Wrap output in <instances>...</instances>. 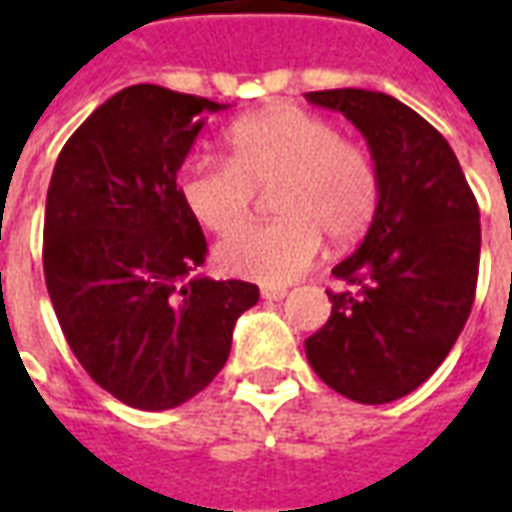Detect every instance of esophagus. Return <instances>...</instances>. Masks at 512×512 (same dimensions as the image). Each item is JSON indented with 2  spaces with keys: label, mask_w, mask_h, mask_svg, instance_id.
Here are the masks:
<instances>
[{
  "label": "esophagus",
  "mask_w": 512,
  "mask_h": 512,
  "mask_svg": "<svg viewBox=\"0 0 512 512\" xmlns=\"http://www.w3.org/2000/svg\"><path fill=\"white\" fill-rule=\"evenodd\" d=\"M260 296L266 301H279V299H285L288 296V290L285 288H263L260 290Z\"/></svg>",
  "instance_id": "1"
}]
</instances>
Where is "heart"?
<instances>
[{
	"mask_svg": "<svg viewBox=\"0 0 512 512\" xmlns=\"http://www.w3.org/2000/svg\"><path fill=\"white\" fill-rule=\"evenodd\" d=\"M224 147L227 164L191 158L180 169L178 194L191 219L208 233L230 235L249 222L255 191L268 189L279 216L219 246L216 260L233 277L293 282L315 263L323 235L354 244L376 219V161L326 117L299 106H268L235 120Z\"/></svg>",
	"mask_w": 512,
	"mask_h": 512,
	"instance_id": "1",
	"label": "heart"
}]
</instances>
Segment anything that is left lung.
<instances>
[{
  "label": "left lung",
  "mask_w": 512,
  "mask_h": 512,
  "mask_svg": "<svg viewBox=\"0 0 512 512\" xmlns=\"http://www.w3.org/2000/svg\"><path fill=\"white\" fill-rule=\"evenodd\" d=\"M307 101L343 112L381 178L376 219L332 268V315L307 337L312 370L334 392L378 406L414 392L463 332L480 268V208L447 139L397 98L321 90Z\"/></svg>",
  "instance_id": "1"
}]
</instances>
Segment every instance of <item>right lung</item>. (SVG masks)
Masks as SVG:
<instances>
[{
	"mask_svg": "<svg viewBox=\"0 0 512 512\" xmlns=\"http://www.w3.org/2000/svg\"><path fill=\"white\" fill-rule=\"evenodd\" d=\"M224 104L158 84L126 87L62 147L46 197L43 274L73 356L109 395L167 411L222 370L260 290L194 277L202 227L178 172L205 112Z\"/></svg>",
	"mask_w": 512,
	"mask_h": 512,
	"instance_id": "right-lung-1",
	"label": "right lung"
}]
</instances>
